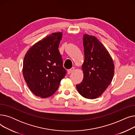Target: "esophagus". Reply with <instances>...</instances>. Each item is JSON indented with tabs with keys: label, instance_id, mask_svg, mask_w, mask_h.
Masks as SVG:
<instances>
[{
	"label": "esophagus",
	"instance_id": "obj_1",
	"mask_svg": "<svg viewBox=\"0 0 135 135\" xmlns=\"http://www.w3.org/2000/svg\"><path fill=\"white\" fill-rule=\"evenodd\" d=\"M74 67H72L71 69L67 70V73H68V74H70V73H72L74 71Z\"/></svg>",
	"mask_w": 135,
	"mask_h": 135
}]
</instances>
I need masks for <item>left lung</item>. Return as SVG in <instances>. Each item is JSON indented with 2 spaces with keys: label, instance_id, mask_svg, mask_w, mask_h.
<instances>
[{
  "label": "left lung",
  "instance_id": "1",
  "mask_svg": "<svg viewBox=\"0 0 135 135\" xmlns=\"http://www.w3.org/2000/svg\"><path fill=\"white\" fill-rule=\"evenodd\" d=\"M83 36L84 77L76 88L83 97L93 100L101 96L111 83L114 65L108 51L96 37L88 34Z\"/></svg>",
  "mask_w": 135,
  "mask_h": 135
}]
</instances>
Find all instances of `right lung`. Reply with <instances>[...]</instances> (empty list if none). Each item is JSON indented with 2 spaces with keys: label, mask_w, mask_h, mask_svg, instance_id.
<instances>
[{
  "label": "right lung",
  "mask_w": 135,
  "mask_h": 135,
  "mask_svg": "<svg viewBox=\"0 0 135 135\" xmlns=\"http://www.w3.org/2000/svg\"><path fill=\"white\" fill-rule=\"evenodd\" d=\"M62 37V32L52 33L32 45L25 56L23 75L35 96L41 98L52 96L66 75L58 49Z\"/></svg>",
  "instance_id": "obj_1"
}]
</instances>
